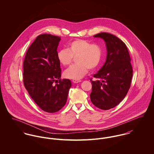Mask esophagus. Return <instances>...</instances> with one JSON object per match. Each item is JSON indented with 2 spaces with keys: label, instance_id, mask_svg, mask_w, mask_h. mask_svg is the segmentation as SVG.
I'll return each mask as SVG.
<instances>
[{
  "label": "esophagus",
  "instance_id": "obj_1",
  "mask_svg": "<svg viewBox=\"0 0 154 154\" xmlns=\"http://www.w3.org/2000/svg\"><path fill=\"white\" fill-rule=\"evenodd\" d=\"M72 82H73V83L77 84V83H79V82H81V80H79V79H73V80H72Z\"/></svg>",
  "mask_w": 154,
  "mask_h": 154
}]
</instances>
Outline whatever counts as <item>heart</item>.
Returning <instances> with one entry per match:
<instances>
[{"label":"heart","mask_w":154,"mask_h":154,"mask_svg":"<svg viewBox=\"0 0 154 154\" xmlns=\"http://www.w3.org/2000/svg\"><path fill=\"white\" fill-rule=\"evenodd\" d=\"M103 56V50L98 44L91 43L87 40H76L67 45V49L59 50L57 58L63 66L71 64L76 57V65L68 68L64 72L66 78L79 79L87 74L89 69L94 70L100 64Z\"/></svg>","instance_id":"obj_1"}]
</instances>
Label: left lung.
<instances>
[{"label": "left lung", "mask_w": 154, "mask_h": 154, "mask_svg": "<svg viewBox=\"0 0 154 154\" xmlns=\"http://www.w3.org/2000/svg\"><path fill=\"white\" fill-rule=\"evenodd\" d=\"M94 37L104 40L107 54L105 63L94 75L97 79H90V98L100 109L109 110L125 98L130 88L133 76L131 57L126 44L116 36L101 32Z\"/></svg>", "instance_id": "left-lung-1"}]
</instances>
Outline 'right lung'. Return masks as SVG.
<instances>
[{
	"mask_svg": "<svg viewBox=\"0 0 154 154\" xmlns=\"http://www.w3.org/2000/svg\"><path fill=\"white\" fill-rule=\"evenodd\" d=\"M60 40L49 34L38 35L28 48L23 61L24 86L38 106L47 112H57L66 104L72 86L69 79H60L57 58Z\"/></svg>",
	"mask_w": 154,
	"mask_h": 154,
	"instance_id": "obj_1",
	"label": "right lung"
}]
</instances>
